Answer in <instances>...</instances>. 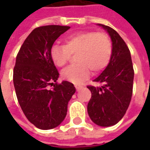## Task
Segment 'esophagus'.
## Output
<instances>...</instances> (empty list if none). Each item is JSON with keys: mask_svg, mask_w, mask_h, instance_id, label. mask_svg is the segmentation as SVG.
Here are the masks:
<instances>
[{"mask_svg": "<svg viewBox=\"0 0 150 150\" xmlns=\"http://www.w3.org/2000/svg\"><path fill=\"white\" fill-rule=\"evenodd\" d=\"M75 87L77 90H79V89H81V88H83V86H82V85H79V84H75Z\"/></svg>", "mask_w": 150, "mask_h": 150, "instance_id": "esophagus-1", "label": "esophagus"}]
</instances>
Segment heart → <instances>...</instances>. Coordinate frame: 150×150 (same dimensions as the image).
I'll list each match as a JSON object with an SVG mask.
<instances>
[{
  "label": "heart",
  "mask_w": 150,
  "mask_h": 150,
  "mask_svg": "<svg viewBox=\"0 0 150 150\" xmlns=\"http://www.w3.org/2000/svg\"><path fill=\"white\" fill-rule=\"evenodd\" d=\"M112 43L105 33L86 31L71 34L64 40V46L54 45L50 50V57L54 65L62 67L68 62L71 54H75V64L62 71L65 80L79 83L91 73L102 71L110 62Z\"/></svg>",
  "instance_id": "obj_1"
}]
</instances>
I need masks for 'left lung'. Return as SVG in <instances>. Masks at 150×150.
Listing matches in <instances>:
<instances>
[{
    "label": "left lung",
    "instance_id": "8db88e82",
    "mask_svg": "<svg viewBox=\"0 0 150 150\" xmlns=\"http://www.w3.org/2000/svg\"><path fill=\"white\" fill-rule=\"evenodd\" d=\"M100 25L110 35L112 53L106 69L94 80L101 87H87L91 92L88 112L95 124L108 127L119 122L129 108L132 95L134 70L125 42L112 28Z\"/></svg>",
    "mask_w": 150,
    "mask_h": 150
}]
</instances>
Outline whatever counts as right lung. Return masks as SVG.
Instances as JSON below:
<instances>
[{"mask_svg": "<svg viewBox=\"0 0 150 150\" xmlns=\"http://www.w3.org/2000/svg\"><path fill=\"white\" fill-rule=\"evenodd\" d=\"M70 28L56 25L35 28L16 58L13 84L18 103L28 120L40 129H54L62 122L75 92L71 83H56L59 73L50 57L53 44Z\"/></svg>", "mask_w": 150, "mask_h": 150, "instance_id": "add662e5", "label": "right lung"}]
</instances>
